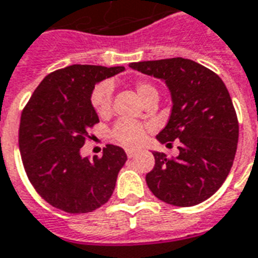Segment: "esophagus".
<instances>
[{"label": "esophagus", "instance_id": "1", "mask_svg": "<svg viewBox=\"0 0 258 258\" xmlns=\"http://www.w3.org/2000/svg\"><path fill=\"white\" fill-rule=\"evenodd\" d=\"M137 154H139V152H137V151H135V150H126V155H127V158H136L137 156Z\"/></svg>", "mask_w": 258, "mask_h": 258}]
</instances>
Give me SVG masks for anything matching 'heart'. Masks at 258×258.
I'll return each instance as SVG.
<instances>
[{"label":"heart","mask_w":258,"mask_h":258,"mask_svg":"<svg viewBox=\"0 0 258 258\" xmlns=\"http://www.w3.org/2000/svg\"><path fill=\"white\" fill-rule=\"evenodd\" d=\"M135 88H136L137 95H139V98L143 103L152 95H158L154 85H151L150 83H145V81L136 83ZM111 94H113V88H111V84L107 81L96 85L92 91L91 103H92V107L99 117H106L110 114ZM111 137L115 143L123 145V147H137L144 141L145 126L140 122L131 121V119H119L114 125Z\"/></svg>","instance_id":"heart-1"}]
</instances>
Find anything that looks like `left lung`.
<instances>
[{"label":"left lung","instance_id":"left-lung-1","mask_svg":"<svg viewBox=\"0 0 258 258\" xmlns=\"http://www.w3.org/2000/svg\"><path fill=\"white\" fill-rule=\"evenodd\" d=\"M129 67L163 80L173 100L167 125L156 139L167 145L177 140L179 154L167 158L154 151L147 185L167 204H200L223 185L237 152L239 125L226 85L208 68L181 57Z\"/></svg>","mask_w":258,"mask_h":258}]
</instances>
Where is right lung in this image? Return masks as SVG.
Segmentation results:
<instances>
[{
	"instance_id": "right-lung-1",
	"label": "right lung",
	"mask_w": 258,
	"mask_h": 258,
	"mask_svg": "<svg viewBox=\"0 0 258 258\" xmlns=\"http://www.w3.org/2000/svg\"><path fill=\"white\" fill-rule=\"evenodd\" d=\"M123 71L98 65L58 69L44 77L21 113L19 148L27 177L58 210L92 212L113 195L125 151L107 144L100 158L90 159L81 156L80 148L99 122L91 103L95 84Z\"/></svg>"
}]
</instances>
